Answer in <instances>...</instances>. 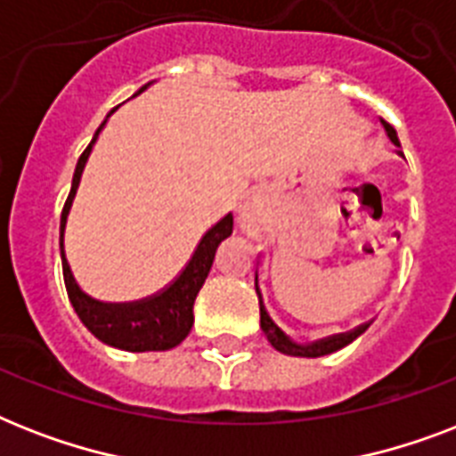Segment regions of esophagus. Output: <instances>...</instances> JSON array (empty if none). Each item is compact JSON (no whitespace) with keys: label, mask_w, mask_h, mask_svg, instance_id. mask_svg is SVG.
<instances>
[{"label":"esophagus","mask_w":456,"mask_h":456,"mask_svg":"<svg viewBox=\"0 0 456 456\" xmlns=\"http://www.w3.org/2000/svg\"><path fill=\"white\" fill-rule=\"evenodd\" d=\"M236 222H239V227H241L246 234H256L257 222H260V217H257V208L253 206V203H246V206L239 210V217H236Z\"/></svg>","instance_id":"obj_1"}]
</instances>
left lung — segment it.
I'll return each instance as SVG.
<instances>
[{
    "label": "left lung",
    "instance_id": "obj_1",
    "mask_svg": "<svg viewBox=\"0 0 456 456\" xmlns=\"http://www.w3.org/2000/svg\"><path fill=\"white\" fill-rule=\"evenodd\" d=\"M381 123L390 142H393L395 146H400V139H397V132L393 130V125H388L386 120H381ZM256 289H257V277H256ZM260 326H263L265 336H267V340L272 343V347L279 350V353L293 354V357H322V354H331L336 353V350H340V347H346L347 343H353L360 333H364V329H367L369 324H362L357 326V329H353V331L338 333V336H329V338L314 340V343H310V346H300V343H296L291 336H286V333L279 329V324L270 317V312H267L265 303L260 300Z\"/></svg>",
    "mask_w": 456,
    "mask_h": 456
}]
</instances>
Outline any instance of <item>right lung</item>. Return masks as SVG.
I'll use <instances>...</instances> for the list:
<instances>
[{
  "label": "right lung",
  "mask_w": 456,
  "mask_h": 456,
  "mask_svg": "<svg viewBox=\"0 0 456 456\" xmlns=\"http://www.w3.org/2000/svg\"><path fill=\"white\" fill-rule=\"evenodd\" d=\"M146 87L149 85L139 89L137 94H142ZM102 130L103 125L96 130L94 139L89 142V146L80 156L77 165H75L73 186H70V193H68L63 213H61V260H63V279H66L68 298L73 303L77 317L82 319V324L87 326L89 331L94 333L96 338L106 343V346L130 350V353L170 350V347L179 346L189 336V331H191L193 300L199 296L200 286H203L208 272L213 267L215 250H217V246L227 236H232L234 217H232V213L224 215L215 227L208 229L199 246H196V250H193L191 260L186 263L184 270L179 272V277L167 289L151 296V298L137 300V303L113 305L102 303V300H94L92 296H87L77 286L73 272H70L66 250H63V234H66L68 213H70V206H73L77 186H80L82 172H85L92 146H94Z\"/></svg>",
  "instance_id": "obj_1"
}]
</instances>
